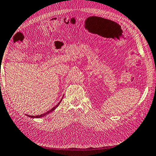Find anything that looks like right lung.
Masks as SVG:
<instances>
[{"label":"right lung","mask_w":156,"mask_h":156,"mask_svg":"<svg viewBox=\"0 0 156 156\" xmlns=\"http://www.w3.org/2000/svg\"><path fill=\"white\" fill-rule=\"evenodd\" d=\"M62 99H63V97H62V99H61V101H60L58 103V104L57 105H55L54 107V108H53L52 109H51L50 110H48L47 112H46V113H44V114H41V115H26L27 116H28V117H30V118H42V117H44V116H45L46 115H47V114H49V113H51V112H52L53 111H54L55 109L58 106H59V105L61 103V102H62Z\"/></svg>","instance_id":"right-lung-1"}]
</instances>
